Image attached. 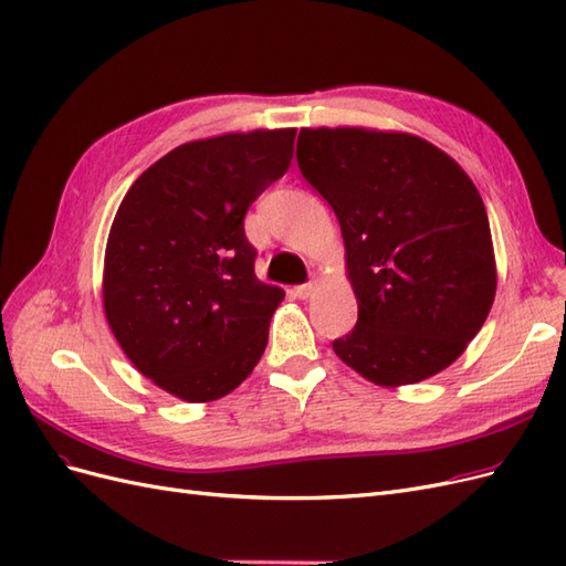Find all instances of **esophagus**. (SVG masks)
Masks as SVG:
<instances>
[{
  "label": "esophagus",
  "instance_id": "34e87169",
  "mask_svg": "<svg viewBox=\"0 0 566 566\" xmlns=\"http://www.w3.org/2000/svg\"><path fill=\"white\" fill-rule=\"evenodd\" d=\"M314 290H316V281L302 283V285H297V287H295V295H297L300 300H310V297L314 295Z\"/></svg>",
  "mask_w": 566,
  "mask_h": 566
}]
</instances>
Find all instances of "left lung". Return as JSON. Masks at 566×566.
I'll use <instances>...</instances> for the list:
<instances>
[{
    "instance_id": "8db88e82",
    "label": "left lung",
    "mask_w": 566,
    "mask_h": 566,
    "mask_svg": "<svg viewBox=\"0 0 566 566\" xmlns=\"http://www.w3.org/2000/svg\"><path fill=\"white\" fill-rule=\"evenodd\" d=\"M302 177L328 200L358 300L335 354L375 385L451 366L495 295L484 200L447 153L413 134L302 129Z\"/></svg>"
}]
</instances>
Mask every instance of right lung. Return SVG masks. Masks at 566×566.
I'll return each instance as SVG.
<instances>
[{
  "instance_id": "right-lung-1",
  "label": "right lung",
  "mask_w": 566,
  "mask_h": 566,
  "mask_svg": "<svg viewBox=\"0 0 566 566\" xmlns=\"http://www.w3.org/2000/svg\"><path fill=\"white\" fill-rule=\"evenodd\" d=\"M295 129L191 142L150 165L113 219L104 310L129 361L175 397H224L260 361L283 290L254 276L243 219L281 179Z\"/></svg>"
}]
</instances>
